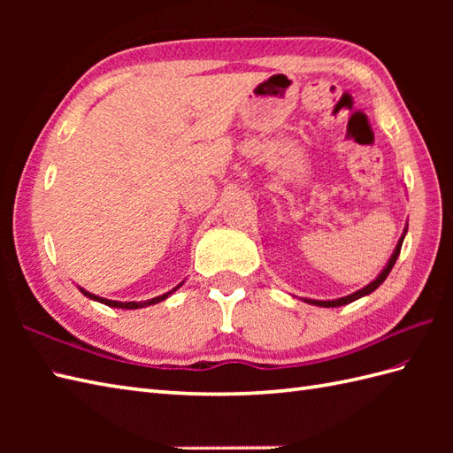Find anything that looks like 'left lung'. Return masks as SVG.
Returning a JSON list of instances; mask_svg holds the SVG:
<instances>
[{
	"instance_id": "8db88e82",
	"label": "left lung",
	"mask_w": 453,
	"mask_h": 453,
	"mask_svg": "<svg viewBox=\"0 0 453 453\" xmlns=\"http://www.w3.org/2000/svg\"><path fill=\"white\" fill-rule=\"evenodd\" d=\"M405 234H407V229H405V232H403V235H401V239H399V243H397V247H395V251H393V255H391V258H389L388 266L383 268L381 274H380L378 278H375L373 282H370L368 286L362 288V290L354 292V294L346 296V297H339V300H329V302H319V300H305V302H307V303H313V305H319V307H339V305H346V303H350V302H354V300H358V297H362V296H368V294H372V292L375 290V288H378V286H381V284H383V280H386L388 274L391 273V268H393V265H395L397 257H399V253H401V245H403V239H405Z\"/></svg>"
}]
</instances>
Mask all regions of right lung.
Returning a JSON list of instances; mask_svg holds the SVG:
<instances>
[{
	"mask_svg": "<svg viewBox=\"0 0 453 453\" xmlns=\"http://www.w3.org/2000/svg\"><path fill=\"white\" fill-rule=\"evenodd\" d=\"M177 288H180V284H179ZM177 288H173L171 292L163 294V296H157V297H153V300H148V302H114V300H104V297H99V296H95V294L85 292V290H81V288H80V290H81L85 296H88L89 300L101 302V303L109 305V307H120V310H138V307H148V305H153V303H159V302H163V300H165V297H169L173 292H175Z\"/></svg>",
	"mask_w": 453,
	"mask_h": 453,
	"instance_id": "right-lung-1",
	"label": "right lung"
}]
</instances>
